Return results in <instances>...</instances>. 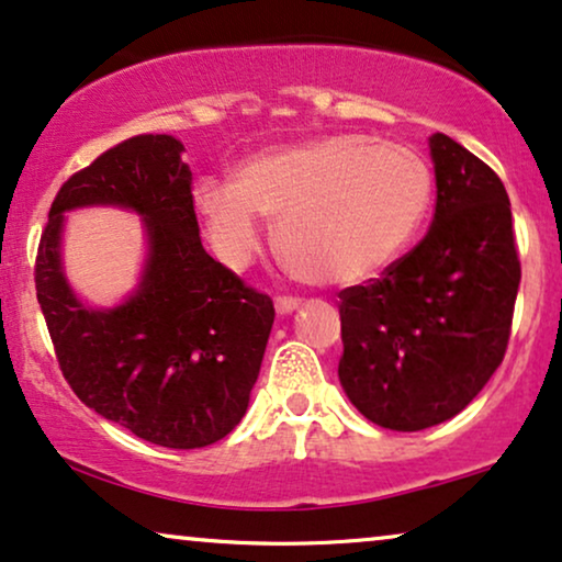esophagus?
<instances>
[{"label": "esophagus", "mask_w": 562, "mask_h": 562, "mask_svg": "<svg viewBox=\"0 0 562 562\" xmlns=\"http://www.w3.org/2000/svg\"><path fill=\"white\" fill-rule=\"evenodd\" d=\"M301 297H290V295H280V297H274V308H277V313H280V316H288V313H293V311H297L301 308Z\"/></svg>", "instance_id": "34e87169"}]
</instances>
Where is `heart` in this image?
I'll return each mask as SVG.
<instances>
[{"label": "heart", "instance_id": "b5f03b06", "mask_svg": "<svg viewBox=\"0 0 562 562\" xmlns=\"http://www.w3.org/2000/svg\"><path fill=\"white\" fill-rule=\"evenodd\" d=\"M434 179L414 148L368 136H326L272 146L207 177L194 207L213 249L246 267L261 244V218L277 221L282 259L305 282L355 285L391 267L422 228Z\"/></svg>", "mask_w": 562, "mask_h": 562}]
</instances>
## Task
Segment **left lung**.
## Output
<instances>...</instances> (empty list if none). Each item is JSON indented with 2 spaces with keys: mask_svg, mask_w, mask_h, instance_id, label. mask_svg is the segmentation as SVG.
Here are the masks:
<instances>
[{
  "mask_svg": "<svg viewBox=\"0 0 562 562\" xmlns=\"http://www.w3.org/2000/svg\"><path fill=\"white\" fill-rule=\"evenodd\" d=\"M429 151V234L380 280L339 295L341 387L359 414L393 431L442 424L483 391L506 355L521 280L496 171L445 133Z\"/></svg>",
  "mask_w": 562,
  "mask_h": 562,
  "instance_id": "obj_1",
  "label": "left lung"
}]
</instances>
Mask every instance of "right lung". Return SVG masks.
<instances>
[{"mask_svg":"<svg viewBox=\"0 0 562 562\" xmlns=\"http://www.w3.org/2000/svg\"><path fill=\"white\" fill-rule=\"evenodd\" d=\"M182 151L171 136H133L66 179L37 246L35 290L85 406L151 445L198 450L249 408L274 305L203 249ZM92 204L145 218V274L115 310L81 304L63 274V213Z\"/></svg>","mask_w":562,"mask_h":562,"instance_id":"add662e5","label":"right lung"}]
</instances>
